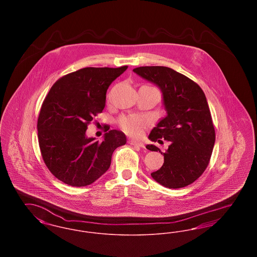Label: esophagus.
<instances>
[{"label": "esophagus", "instance_id": "1", "mask_svg": "<svg viewBox=\"0 0 257 257\" xmlns=\"http://www.w3.org/2000/svg\"><path fill=\"white\" fill-rule=\"evenodd\" d=\"M128 143H129V145L134 146V147H141V148H145V147H146L144 143H142V142H137V141H134V140H129Z\"/></svg>", "mask_w": 257, "mask_h": 257}]
</instances>
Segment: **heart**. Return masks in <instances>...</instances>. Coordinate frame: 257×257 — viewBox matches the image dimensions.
Returning a JSON list of instances; mask_svg holds the SVG:
<instances>
[{
    "label": "heart",
    "mask_w": 257,
    "mask_h": 257,
    "mask_svg": "<svg viewBox=\"0 0 257 257\" xmlns=\"http://www.w3.org/2000/svg\"><path fill=\"white\" fill-rule=\"evenodd\" d=\"M148 124L146 117L141 115H129L121 117L119 120V125L123 131L131 136H141Z\"/></svg>",
    "instance_id": "heart-1"
}]
</instances>
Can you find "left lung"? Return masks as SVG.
I'll list each match as a JSON object with an SVG mask.
<instances>
[{"label": "left lung", "mask_w": 257, "mask_h": 257, "mask_svg": "<svg viewBox=\"0 0 257 257\" xmlns=\"http://www.w3.org/2000/svg\"><path fill=\"white\" fill-rule=\"evenodd\" d=\"M135 73L159 86L167 116L149 134V140L170 143L163 153L153 145L151 151L164 155V165L151 173L158 183L171 189L195 182L204 172L215 145V128L201 87L185 75L166 66H141Z\"/></svg>", "instance_id": "obj_1"}]
</instances>
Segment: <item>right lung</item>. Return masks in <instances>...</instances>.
Instances as JSON below:
<instances>
[{
  "label": "right lung",
  "instance_id": "1",
  "mask_svg": "<svg viewBox=\"0 0 257 257\" xmlns=\"http://www.w3.org/2000/svg\"><path fill=\"white\" fill-rule=\"evenodd\" d=\"M128 68L86 67L59 79L44 99L37 120L38 144L43 161L61 182L84 187L109 170L115 148L126 137L110 130L102 142L87 138V125L106 104L112 81Z\"/></svg>",
  "mask_w": 257,
  "mask_h": 257
}]
</instances>
